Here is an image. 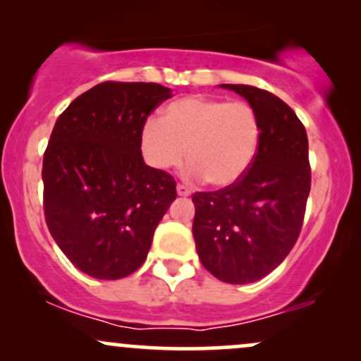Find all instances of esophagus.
<instances>
[{"label":"esophagus","instance_id":"34e87169","mask_svg":"<svg viewBox=\"0 0 361 361\" xmlns=\"http://www.w3.org/2000/svg\"><path fill=\"white\" fill-rule=\"evenodd\" d=\"M176 192H178V195H180V197H190V195H192V190H190L188 186L183 185V183H178Z\"/></svg>","mask_w":361,"mask_h":361}]
</instances>
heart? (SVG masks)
Instances as JSON below:
<instances>
[{
	"label": "heart",
	"instance_id": "obj_1",
	"mask_svg": "<svg viewBox=\"0 0 361 361\" xmlns=\"http://www.w3.org/2000/svg\"><path fill=\"white\" fill-rule=\"evenodd\" d=\"M261 142V120L250 103L186 97L149 118L140 149L149 166L169 171L188 157L190 175L224 188L238 183L251 168Z\"/></svg>",
	"mask_w": 361,
	"mask_h": 361
}]
</instances>
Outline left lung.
<instances>
[{"label":"left lung","instance_id":"8db88e82","mask_svg":"<svg viewBox=\"0 0 361 361\" xmlns=\"http://www.w3.org/2000/svg\"><path fill=\"white\" fill-rule=\"evenodd\" d=\"M222 86L258 111L261 142L238 183L193 193V238L215 279L243 285L275 270L299 239L310 192L309 140L295 111L270 91Z\"/></svg>","mask_w":361,"mask_h":361}]
</instances>
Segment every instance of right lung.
Listing matches in <instances>:
<instances>
[{"instance_id":"obj_1","label":"right lung","mask_w":361,"mask_h":361,"mask_svg":"<svg viewBox=\"0 0 361 361\" xmlns=\"http://www.w3.org/2000/svg\"><path fill=\"white\" fill-rule=\"evenodd\" d=\"M171 97L156 82L105 81L57 118L44 152V215L54 241L86 275L118 280L146 259L176 198L169 173L149 168L140 132Z\"/></svg>"}]
</instances>
